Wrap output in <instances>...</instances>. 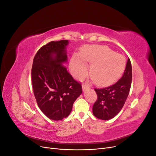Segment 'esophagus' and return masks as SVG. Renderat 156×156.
<instances>
[{"label":"esophagus","instance_id":"obj_1","mask_svg":"<svg viewBox=\"0 0 156 156\" xmlns=\"http://www.w3.org/2000/svg\"><path fill=\"white\" fill-rule=\"evenodd\" d=\"M82 88H83V91H87V90H88L90 89V87H89V86L87 84H83Z\"/></svg>","mask_w":156,"mask_h":156}]
</instances>
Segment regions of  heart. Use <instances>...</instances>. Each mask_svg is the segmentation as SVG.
I'll use <instances>...</instances> for the list:
<instances>
[{"label":"heart","instance_id":"b5f03b06","mask_svg":"<svg viewBox=\"0 0 156 156\" xmlns=\"http://www.w3.org/2000/svg\"><path fill=\"white\" fill-rule=\"evenodd\" d=\"M79 56L84 62L91 64L90 73L93 81L98 85L105 86L114 83L126 67L124 56L104 45L84 47ZM82 61L74 56L70 62L71 70L77 78L84 77L87 73V66Z\"/></svg>","mask_w":156,"mask_h":156}]
</instances>
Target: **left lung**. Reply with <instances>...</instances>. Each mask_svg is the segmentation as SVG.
I'll return each instance as SVG.
<instances>
[{
	"label": "left lung",
	"instance_id": "8db88e82",
	"mask_svg": "<svg viewBox=\"0 0 156 156\" xmlns=\"http://www.w3.org/2000/svg\"><path fill=\"white\" fill-rule=\"evenodd\" d=\"M132 80V68L127 59L124 73L116 83L103 88H95L97 100L92 107L94 115L101 120L114 118L123 107L128 96Z\"/></svg>",
	"mask_w": 156,
	"mask_h": 156
}]
</instances>
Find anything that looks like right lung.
I'll use <instances>...</instances> for the list:
<instances>
[{
  "label": "right lung",
  "mask_w": 156,
  "mask_h": 156,
  "mask_svg": "<svg viewBox=\"0 0 156 156\" xmlns=\"http://www.w3.org/2000/svg\"><path fill=\"white\" fill-rule=\"evenodd\" d=\"M68 40L52 41L37 51L31 70L33 91L40 110L49 119L62 120L72 111L82 86L62 64Z\"/></svg>",
  "instance_id": "right-lung-1"
}]
</instances>
